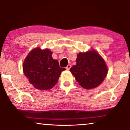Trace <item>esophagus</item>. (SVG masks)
Returning <instances> with one entry per match:
<instances>
[{
	"instance_id": "34e87169",
	"label": "esophagus",
	"mask_w": 130,
	"mask_h": 130,
	"mask_svg": "<svg viewBox=\"0 0 130 130\" xmlns=\"http://www.w3.org/2000/svg\"><path fill=\"white\" fill-rule=\"evenodd\" d=\"M71 68V65H68L67 67H66V69H67V70H69V69H70Z\"/></svg>"
}]
</instances>
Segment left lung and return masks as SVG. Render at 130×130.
I'll return each instance as SVG.
<instances>
[{"instance_id": "obj_1", "label": "left lung", "mask_w": 130, "mask_h": 130, "mask_svg": "<svg viewBox=\"0 0 130 130\" xmlns=\"http://www.w3.org/2000/svg\"><path fill=\"white\" fill-rule=\"evenodd\" d=\"M76 63L70 71L79 85L86 89L97 87L104 81L108 73L105 61L94 49L79 52Z\"/></svg>"}]
</instances>
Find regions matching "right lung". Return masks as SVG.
<instances>
[{
    "label": "right lung",
    "instance_id": "right-lung-1",
    "mask_svg": "<svg viewBox=\"0 0 130 130\" xmlns=\"http://www.w3.org/2000/svg\"><path fill=\"white\" fill-rule=\"evenodd\" d=\"M49 49L39 47L31 50L23 63V71L29 83L37 89H52L65 68L59 67V62L52 56Z\"/></svg>",
    "mask_w": 130,
    "mask_h": 130
}]
</instances>
